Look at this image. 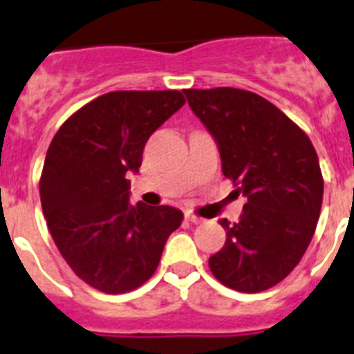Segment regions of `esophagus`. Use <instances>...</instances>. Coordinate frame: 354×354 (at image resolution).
I'll use <instances>...</instances> for the list:
<instances>
[{
  "label": "esophagus",
  "mask_w": 354,
  "mask_h": 354,
  "mask_svg": "<svg viewBox=\"0 0 354 354\" xmlns=\"http://www.w3.org/2000/svg\"><path fill=\"white\" fill-rule=\"evenodd\" d=\"M185 220L191 223H202L203 218L196 216V214H191V212H185Z\"/></svg>",
  "instance_id": "34e87169"
}]
</instances>
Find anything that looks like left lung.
Listing matches in <instances>:
<instances>
[{
	"mask_svg": "<svg viewBox=\"0 0 354 354\" xmlns=\"http://www.w3.org/2000/svg\"><path fill=\"white\" fill-rule=\"evenodd\" d=\"M183 93L216 142L225 178L247 198L236 223L220 220L227 240L209 267L234 291H266L298 266L317 229L324 196L317 151L297 123L251 91Z\"/></svg>",
	"mask_w": 354,
	"mask_h": 354,
	"instance_id": "left-lung-1",
	"label": "left lung"
}]
</instances>
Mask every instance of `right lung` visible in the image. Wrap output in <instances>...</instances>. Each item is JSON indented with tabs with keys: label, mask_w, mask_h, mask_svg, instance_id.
Instances as JSON below:
<instances>
[{
	"label": "right lung",
	"mask_w": 354,
	"mask_h": 354,
	"mask_svg": "<svg viewBox=\"0 0 354 354\" xmlns=\"http://www.w3.org/2000/svg\"><path fill=\"white\" fill-rule=\"evenodd\" d=\"M185 103L180 91H116L63 123L45 156L39 196L56 247L85 283L120 295L154 274L174 207L131 205L127 172H138L151 134Z\"/></svg>",
	"instance_id": "obj_1"
}]
</instances>
